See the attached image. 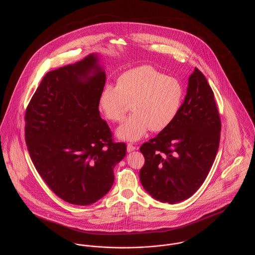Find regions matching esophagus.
<instances>
[{"label": "esophagus", "instance_id": "1", "mask_svg": "<svg viewBox=\"0 0 255 255\" xmlns=\"http://www.w3.org/2000/svg\"><path fill=\"white\" fill-rule=\"evenodd\" d=\"M133 150H135V146H133L132 143H128L127 144V152L130 153V152H133Z\"/></svg>", "mask_w": 255, "mask_h": 255}]
</instances>
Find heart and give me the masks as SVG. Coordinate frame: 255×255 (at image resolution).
Here are the masks:
<instances>
[{"label":"heart","instance_id":"obj_1","mask_svg":"<svg viewBox=\"0 0 255 255\" xmlns=\"http://www.w3.org/2000/svg\"><path fill=\"white\" fill-rule=\"evenodd\" d=\"M182 99L178 79L166 76L151 66L129 70L118 78L117 86L106 85L98 97V109L110 122L123 120L131 103L133 112L117 129L125 141H137L149 129L160 132L177 117Z\"/></svg>","mask_w":255,"mask_h":255}]
</instances>
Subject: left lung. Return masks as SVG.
<instances>
[{
	"instance_id": "obj_1",
	"label": "left lung",
	"mask_w": 255,
	"mask_h": 255,
	"mask_svg": "<svg viewBox=\"0 0 255 255\" xmlns=\"http://www.w3.org/2000/svg\"><path fill=\"white\" fill-rule=\"evenodd\" d=\"M220 132L214 94L205 75L195 68L175 120L140 147L145 163L139 179L146 192L171 205L194 194L214 162Z\"/></svg>"
}]
</instances>
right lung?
Returning a JSON list of instances; mask_svg holds the SVG:
<instances>
[{"instance_id": "add662e5", "label": "right lung", "mask_w": 255, "mask_h": 255, "mask_svg": "<svg viewBox=\"0 0 255 255\" xmlns=\"http://www.w3.org/2000/svg\"><path fill=\"white\" fill-rule=\"evenodd\" d=\"M106 73L92 53L47 73L25 112V142L38 173L62 200L89 206L109 192L126 155L100 118Z\"/></svg>"}]
</instances>
